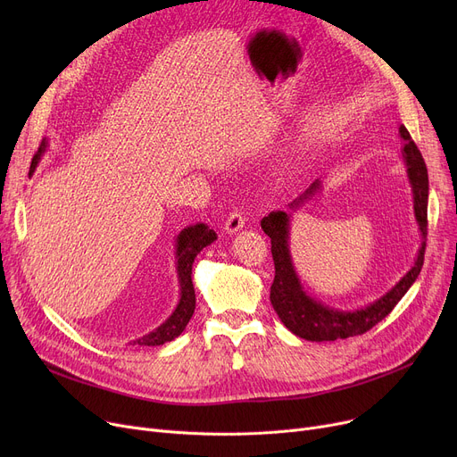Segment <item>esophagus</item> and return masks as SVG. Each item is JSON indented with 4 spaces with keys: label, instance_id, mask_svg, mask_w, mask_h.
Segmentation results:
<instances>
[{
    "label": "esophagus",
    "instance_id": "esophagus-1",
    "mask_svg": "<svg viewBox=\"0 0 457 457\" xmlns=\"http://www.w3.org/2000/svg\"><path fill=\"white\" fill-rule=\"evenodd\" d=\"M243 228H245V216H243V212L241 211L229 212V216L226 219V222H224V231L228 235H233L237 231H241Z\"/></svg>",
    "mask_w": 457,
    "mask_h": 457
}]
</instances>
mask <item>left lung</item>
Segmentation results:
<instances>
[{"label": "left lung", "instance_id": "left-lung-1", "mask_svg": "<svg viewBox=\"0 0 457 457\" xmlns=\"http://www.w3.org/2000/svg\"><path fill=\"white\" fill-rule=\"evenodd\" d=\"M400 138L403 140L402 157L407 168V179H410L413 192V211L415 220L422 243L415 257L413 267L403 274V278L393 287L389 293L378 298L361 309L343 311L337 307H329L320 300L309 296L296 274L293 265V255L289 248V229H291V214L305 205L309 200L322 188L320 179L311 183V187L298 196L295 202L287 205L289 211H272L269 216L261 220V228L270 237L272 257H274V283L270 287V302L272 307L285 324V328L293 331L296 337L305 341H337L348 339L353 335H361L374 328L378 322L386 319L402 296L410 291V287L420 274L424 265V250H426V235H428V170L424 159L411 140L410 131L405 126L398 128Z\"/></svg>", "mask_w": 457, "mask_h": 457}]
</instances>
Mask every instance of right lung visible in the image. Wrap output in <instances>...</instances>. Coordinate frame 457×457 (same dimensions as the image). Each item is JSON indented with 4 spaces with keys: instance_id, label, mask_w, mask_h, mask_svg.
Segmentation results:
<instances>
[{
    "instance_id": "right-lung-1",
    "label": "right lung",
    "mask_w": 457,
    "mask_h": 457,
    "mask_svg": "<svg viewBox=\"0 0 457 457\" xmlns=\"http://www.w3.org/2000/svg\"><path fill=\"white\" fill-rule=\"evenodd\" d=\"M47 148V140L44 138L38 146V152L35 154L29 168V176L37 170L40 162V157L44 155ZM216 241V233L209 229L207 224H195L185 228L178 238H176V270L179 279V302L172 315L168 317L159 328L150 331L144 337L133 341L131 345L138 346H159L164 343H170L183 333L187 328L192 313H195L196 307V295H195V285H192V262H195L196 255Z\"/></svg>"
}]
</instances>
